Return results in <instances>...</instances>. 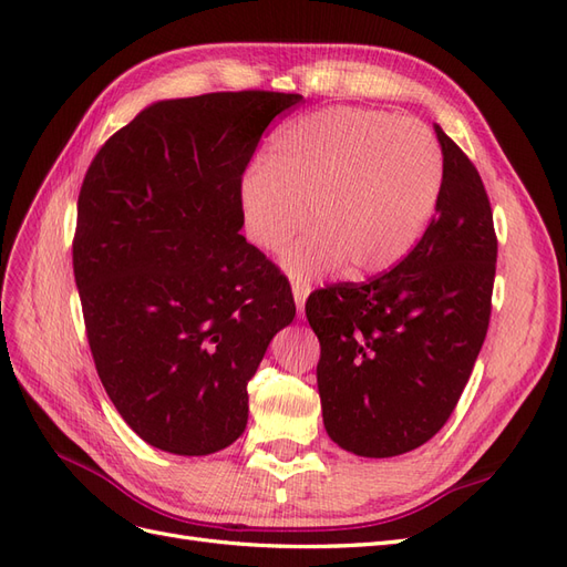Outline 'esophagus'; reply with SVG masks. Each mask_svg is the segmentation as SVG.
I'll use <instances>...</instances> for the list:
<instances>
[{"instance_id": "1", "label": "esophagus", "mask_w": 567, "mask_h": 567, "mask_svg": "<svg viewBox=\"0 0 567 567\" xmlns=\"http://www.w3.org/2000/svg\"><path fill=\"white\" fill-rule=\"evenodd\" d=\"M310 296V288L305 284H293V298H296V307H298V317H305V300Z\"/></svg>"}]
</instances>
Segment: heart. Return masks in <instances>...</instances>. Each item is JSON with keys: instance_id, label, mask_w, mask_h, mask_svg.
Wrapping results in <instances>:
<instances>
[{"instance_id": "obj_1", "label": "heart", "mask_w": 567, "mask_h": 567, "mask_svg": "<svg viewBox=\"0 0 567 567\" xmlns=\"http://www.w3.org/2000/svg\"><path fill=\"white\" fill-rule=\"evenodd\" d=\"M442 192V153L419 120L336 106L293 120L271 136L267 161L238 182L248 241L281 250L305 281L348 265L354 279L379 277L416 248Z\"/></svg>"}]
</instances>
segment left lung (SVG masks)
Instances as JSON below:
<instances>
[{"label":"left lung","mask_w":567,"mask_h":567,"mask_svg":"<svg viewBox=\"0 0 567 567\" xmlns=\"http://www.w3.org/2000/svg\"><path fill=\"white\" fill-rule=\"evenodd\" d=\"M442 192L404 260L367 284L326 286L305 315L321 342L317 385L329 437L357 456L421 447L447 423L483 348L496 265L475 165L435 125Z\"/></svg>","instance_id":"obj_1"}]
</instances>
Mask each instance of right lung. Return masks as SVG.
Here are the masks:
<instances>
[{
  "label": "right lung",
  "instance_id": "add662e5",
  "mask_svg": "<svg viewBox=\"0 0 567 567\" xmlns=\"http://www.w3.org/2000/svg\"><path fill=\"white\" fill-rule=\"evenodd\" d=\"M300 94L156 101L94 156L73 269L99 379L151 447L205 456L248 423V381L296 317L284 274L241 236L238 182Z\"/></svg>",
  "mask_w": 567,
  "mask_h": 567
}]
</instances>
